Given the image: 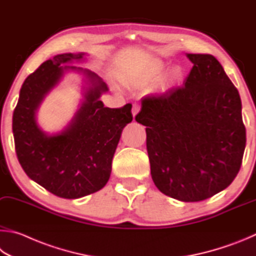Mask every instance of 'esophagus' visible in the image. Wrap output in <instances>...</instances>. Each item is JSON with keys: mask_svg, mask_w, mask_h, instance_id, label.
Listing matches in <instances>:
<instances>
[{"mask_svg": "<svg viewBox=\"0 0 256 256\" xmlns=\"http://www.w3.org/2000/svg\"><path fill=\"white\" fill-rule=\"evenodd\" d=\"M140 106L138 104H134V106H132V116H134V118H135V116L138 114V111H140Z\"/></svg>", "mask_w": 256, "mask_h": 256, "instance_id": "1", "label": "esophagus"}]
</instances>
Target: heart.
Instances as JSON below:
<instances>
[{"mask_svg":"<svg viewBox=\"0 0 256 256\" xmlns=\"http://www.w3.org/2000/svg\"><path fill=\"white\" fill-rule=\"evenodd\" d=\"M182 80V73L180 70H174L171 74V80L173 83H178Z\"/></svg>","mask_w":256,"mask_h":256,"instance_id":"obj_1","label":"heart"}]
</instances>
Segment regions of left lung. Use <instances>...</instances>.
<instances>
[{
    "mask_svg": "<svg viewBox=\"0 0 256 256\" xmlns=\"http://www.w3.org/2000/svg\"><path fill=\"white\" fill-rule=\"evenodd\" d=\"M182 86L142 98L150 174L160 192L196 202L212 198L240 172L246 145L240 93L212 55L188 54Z\"/></svg>",
    "mask_w": 256,
    "mask_h": 256,
    "instance_id": "left-lung-1",
    "label": "left lung"
}]
</instances>
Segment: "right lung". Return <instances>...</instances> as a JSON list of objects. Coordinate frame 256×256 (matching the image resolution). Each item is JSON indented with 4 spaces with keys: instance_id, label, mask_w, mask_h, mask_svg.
I'll use <instances>...</instances> for the list:
<instances>
[{
    "instance_id": "right-lung-1",
    "label": "right lung",
    "mask_w": 256,
    "mask_h": 256,
    "mask_svg": "<svg viewBox=\"0 0 256 256\" xmlns=\"http://www.w3.org/2000/svg\"><path fill=\"white\" fill-rule=\"evenodd\" d=\"M84 54H62L42 62L26 78L13 111L12 129L16 153L31 180L52 194L78 199L106 184L112 158L124 126L132 122V104L110 109L98 100L108 91L106 83L92 72L86 74L92 88L70 124L60 135L47 136L36 124V111L60 78L66 66ZM80 70V68H78Z\"/></svg>"
}]
</instances>
